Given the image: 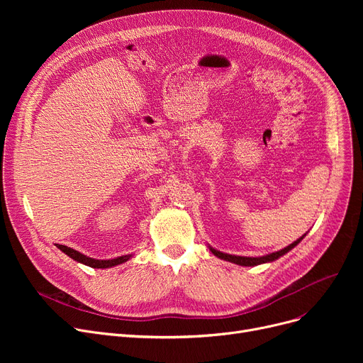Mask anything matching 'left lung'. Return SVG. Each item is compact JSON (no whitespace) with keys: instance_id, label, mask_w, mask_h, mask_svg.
<instances>
[{"instance_id":"8db88e82","label":"left lung","mask_w":363,"mask_h":363,"mask_svg":"<svg viewBox=\"0 0 363 363\" xmlns=\"http://www.w3.org/2000/svg\"><path fill=\"white\" fill-rule=\"evenodd\" d=\"M306 234H308V233H306ZM306 234L301 235L298 240H296V241H294V242H291L290 245L284 247L282 250H278V252L269 253V255H266V256H259V257H247V256L228 255V253H222V252H219V250L213 249V247H211V245H208V249H211V252H212L216 257L223 259V260H226V262H231V263H235V264H240V266H257V264H262V263H271V262H274V260L279 259L281 256L287 255L290 250H293V249H294V247H296V245H297V244H298L304 237H306Z\"/></svg>"}]
</instances>
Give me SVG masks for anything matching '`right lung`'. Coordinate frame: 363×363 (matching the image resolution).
Returning a JSON list of instances; mask_svg holds the SVG:
<instances>
[{
    "instance_id": "add662e5",
    "label": "right lung",
    "mask_w": 363,
    "mask_h": 363,
    "mask_svg": "<svg viewBox=\"0 0 363 363\" xmlns=\"http://www.w3.org/2000/svg\"><path fill=\"white\" fill-rule=\"evenodd\" d=\"M57 249H60L65 255H67L69 257H72L73 260L79 262V263H84L86 266H89V268H97V269H107V268H113V266L116 264H121V263H125L128 262L132 255H123V256H119V257H114V259H106V260H101V259H92V257H88L85 255H82L81 252L78 250H73L70 249V247L67 245H63V244H55Z\"/></svg>"
}]
</instances>
